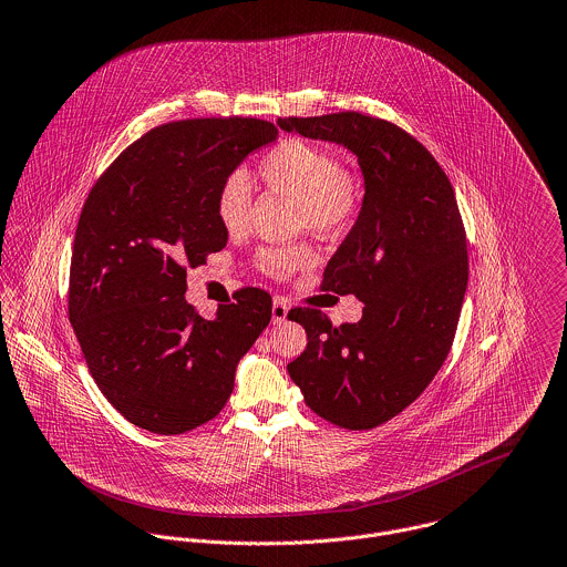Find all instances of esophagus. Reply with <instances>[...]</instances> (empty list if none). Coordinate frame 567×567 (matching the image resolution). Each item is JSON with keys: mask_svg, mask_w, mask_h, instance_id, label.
Instances as JSON below:
<instances>
[{"mask_svg": "<svg viewBox=\"0 0 567 567\" xmlns=\"http://www.w3.org/2000/svg\"><path fill=\"white\" fill-rule=\"evenodd\" d=\"M287 313H289V302H287V298L276 296V298H274V305H271V320H274V324L285 322V320H287Z\"/></svg>", "mask_w": 567, "mask_h": 567, "instance_id": "1", "label": "esophagus"}]
</instances>
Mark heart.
I'll return each instance as SVG.
<instances>
[{"label": "heart", "instance_id": "1", "mask_svg": "<svg viewBox=\"0 0 567 567\" xmlns=\"http://www.w3.org/2000/svg\"><path fill=\"white\" fill-rule=\"evenodd\" d=\"M256 178L276 194L298 200L296 214L300 227L318 234L347 231L362 207V185L358 176L340 167L338 156L311 141L282 138L256 165ZM249 187L243 178H227L214 198V212L225 231L238 234L249 223ZM313 262V249L305 243L267 247L258 254V265L274 278Z\"/></svg>", "mask_w": 567, "mask_h": 567}]
</instances>
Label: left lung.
I'll use <instances>...</instances> for the list:
<instances>
[{"mask_svg":"<svg viewBox=\"0 0 567 567\" xmlns=\"http://www.w3.org/2000/svg\"><path fill=\"white\" fill-rule=\"evenodd\" d=\"M278 125L344 145L364 176L360 216L322 276V291L364 302L362 320L333 327L318 309H291L309 342L287 371L313 413L369 431L413 404L453 347L468 285L457 198L433 154L391 121L338 112Z\"/></svg>","mask_w":567,"mask_h":567,"instance_id":"8db88e82","label":"left lung"}]
</instances>
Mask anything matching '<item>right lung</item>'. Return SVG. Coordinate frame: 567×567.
<instances>
[{
	"mask_svg": "<svg viewBox=\"0 0 567 567\" xmlns=\"http://www.w3.org/2000/svg\"><path fill=\"white\" fill-rule=\"evenodd\" d=\"M260 118H185L127 145L90 189L72 247L68 316L105 400L134 426L181 435L214 420L240 358L271 320V296L236 291L205 320L187 269L227 245L218 187L276 141Z\"/></svg>",
	"mask_w": 567,
	"mask_h": 567,
	"instance_id": "add662e5",
	"label": "right lung"
}]
</instances>
